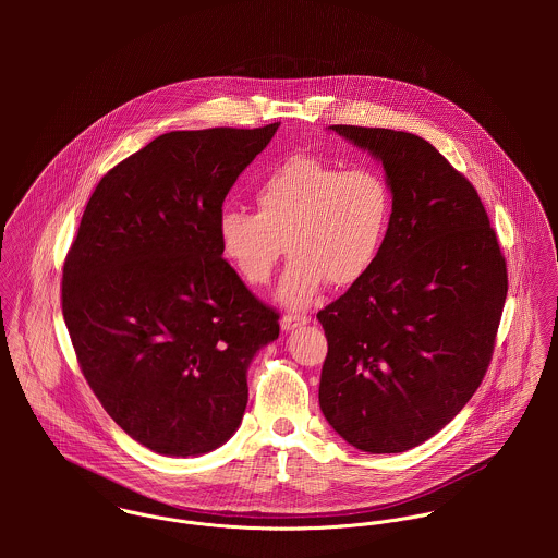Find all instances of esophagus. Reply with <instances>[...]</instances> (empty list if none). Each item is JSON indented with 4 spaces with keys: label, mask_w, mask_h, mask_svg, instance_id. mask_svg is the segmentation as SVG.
I'll use <instances>...</instances> for the list:
<instances>
[{
    "label": "esophagus",
    "mask_w": 558,
    "mask_h": 558,
    "mask_svg": "<svg viewBox=\"0 0 558 558\" xmlns=\"http://www.w3.org/2000/svg\"><path fill=\"white\" fill-rule=\"evenodd\" d=\"M310 318L307 316H283L281 318V328L286 330V332H290V330H294V328H299V326H303V324H307Z\"/></svg>",
    "instance_id": "esophagus-1"
}]
</instances>
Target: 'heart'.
Here are the masks:
<instances>
[{
    "instance_id": "1",
    "label": "heart",
    "mask_w": 558,
    "mask_h": 558,
    "mask_svg": "<svg viewBox=\"0 0 558 558\" xmlns=\"http://www.w3.org/2000/svg\"><path fill=\"white\" fill-rule=\"evenodd\" d=\"M393 210V186L378 167L341 169L296 155L257 182L255 213L232 206L219 213L217 236L248 286L270 281L286 244L292 257L277 299L305 310L326 281L350 288L376 266Z\"/></svg>"
}]
</instances>
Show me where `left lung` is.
Masks as SVG:
<instances>
[{
    "label": "left lung",
    "instance_id": "8db88e82",
    "mask_svg": "<svg viewBox=\"0 0 558 558\" xmlns=\"http://www.w3.org/2000/svg\"><path fill=\"white\" fill-rule=\"evenodd\" d=\"M383 162L396 210L376 266L318 322L328 341L319 408L367 453L438 434L477 391L507 299V266L475 186L429 142L328 126Z\"/></svg>",
    "mask_w": 558,
    "mask_h": 558
}]
</instances>
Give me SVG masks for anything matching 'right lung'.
<instances>
[{"mask_svg":"<svg viewBox=\"0 0 558 558\" xmlns=\"http://www.w3.org/2000/svg\"><path fill=\"white\" fill-rule=\"evenodd\" d=\"M277 129L165 133L107 171L81 217L62 281L81 372L107 414L160 456L228 442L246 369L279 337V316L217 236L226 195Z\"/></svg>","mask_w":558,"mask_h":558,"instance_id":"add662e5","label":"right lung"}]
</instances>
